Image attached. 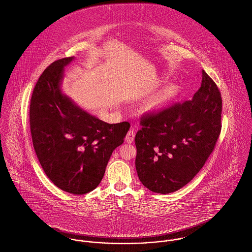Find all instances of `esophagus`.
<instances>
[{
	"label": "esophagus",
	"mask_w": 252,
	"mask_h": 252,
	"mask_svg": "<svg viewBox=\"0 0 252 252\" xmlns=\"http://www.w3.org/2000/svg\"><path fill=\"white\" fill-rule=\"evenodd\" d=\"M134 136H135V132L133 130H131V129L128 130L126 135V138H125L126 142V143H132L133 139H134Z\"/></svg>",
	"instance_id": "esophagus-1"
}]
</instances>
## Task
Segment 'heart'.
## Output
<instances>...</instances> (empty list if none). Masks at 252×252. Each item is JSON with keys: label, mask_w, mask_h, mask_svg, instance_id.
I'll use <instances>...</instances> for the list:
<instances>
[{"label": "heart", "mask_w": 252, "mask_h": 252, "mask_svg": "<svg viewBox=\"0 0 252 252\" xmlns=\"http://www.w3.org/2000/svg\"><path fill=\"white\" fill-rule=\"evenodd\" d=\"M180 92V86L177 84H168L149 98L144 104V111L147 113H158L171 104Z\"/></svg>", "instance_id": "b5f03b06"}]
</instances>
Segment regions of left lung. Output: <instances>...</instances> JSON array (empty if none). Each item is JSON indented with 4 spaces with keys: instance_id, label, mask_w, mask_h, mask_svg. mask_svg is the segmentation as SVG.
I'll use <instances>...</instances> for the list:
<instances>
[{
    "instance_id": "1",
    "label": "left lung",
    "mask_w": 252,
    "mask_h": 252,
    "mask_svg": "<svg viewBox=\"0 0 252 252\" xmlns=\"http://www.w3.org/2000/svg\"><path fill=\"white\" fill-rule=\"evenodd\" d=\"M222 98L202 70L192 100L141 118L134 141L135 168L149 190L167 194L188 185L214 150L221 131Z\"/></svg>"
}]
</instances>
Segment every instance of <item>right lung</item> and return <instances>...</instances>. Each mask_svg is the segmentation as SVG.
I'll return each instance as SVG.
<instances>
[{
  "label": "right lung",
  "mask_w": 252,
  "mask_h": 252,
  "mask_svg": "<svg viewBox=\"0 0 252 252\" xmlns=\"http://www.w3.org/2000/svg\"><path fill=\"white\" fill-rule=\"evenodd\" d=\"M73 60L54 62L39 77L30 101V130L37 158L51 182L63 191L85 194L101 183L130 125L105 123L63 93L64 66Z\"/></svg>",
  "instance_id": "1"
}]
</instances>
